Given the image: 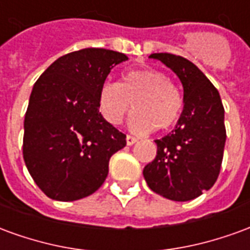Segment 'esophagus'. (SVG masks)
Returning <instances> with one entry per match:
<instances>
[{
    "instance_id": "34e87169",
    "label": "esophagus",
    "mask_w": 250,
    "mask_h": 250,
    "mask_svg": "<svg viewBox=\"0 0 250 250\" xmlns=\"http://www.w3.org/2000/svg\"><path fill=\"white\" fill-rule=\"evenodd\" d=\"M125 142H127V146H132V145H134V143L136 142V139L134 138V136L127 135L125 136Z\"/></svg>"
}]
</instances>
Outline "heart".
<instances>
[{
  "instance_id": "b5f03b06",
  "label": "heart",
  "mask_w": 250,
  "mask_h": 250,
  "mask_svg": "<svg viewBox=\"0 0 250 250\" xmlns=\"http://www.w3.org/2000/svg\"><path fill=\"white\" fill-rule=\"evenodd\" d=\"M128 127L135 134L167 130L182 112L184 102L162 72L143 68L125 73L122 83L104 82L99 89V112L109 125H120L130 111Z\"/></svg>"
}]
</instances>
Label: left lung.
Returning <instances> with one entry per match:
<instances>
[{"instance_id": "1", "label": "left lung", "mask_w": 250, "mask_h": 250, "mask_svg": "<svg viewBox=\"0 0 250 250\" xmlns=\"http://www.w3.org/2000/svg\"><path fill=\"white\" fill-rule=\"evenodd\" d=\"M178 76L184 87V109L170 134L157 139V157L143 168L154 193L185 202L209 190L220 174L226 141L225 111L220 93L188 59L152 53Z\"/></svg>"}]
</instances>
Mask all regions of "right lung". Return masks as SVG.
I'll use <instances>...</instances> for the list:
<instances>
[{
  "mask_svg": "<svg viewBox=\"0 0 250 250\" xmlns=\"http://www.w3.org/2000/svg\"><path fill=\"white\" fill-rule=\"evenodd\" d=\"M125 53L85 48L59 57L35 83L24 120L22 154L45 195L77 201L107 178L125 135L99 112V89Z\"/></svg>",
  "mask_w": 250,
  "mask_h": 250,
  "instance_id": "add662e5",
  "label": "right lung"
}]
</instances>
